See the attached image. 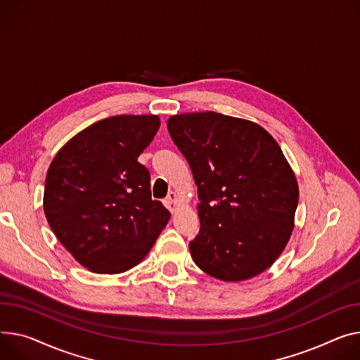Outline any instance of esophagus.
Returning <instances> with one entry per match:
<instances>
[{"instance_id": "1", "label": "esophagus", "mask_w": 360, "mask_h": 360, "mask_svg": "<svg viewBox=\"0 0 360 360\" xmlns=\"http://www.w3.org/2000/svg\"><path fill=\"white\" fill-rule=\"evenodd\" d=\"M165 205L166 208L169 210L171 212H175L176 208H178V198H176V194L175 193H169L167 194V197L165 198Z\"/></svg>"}]
</instances>
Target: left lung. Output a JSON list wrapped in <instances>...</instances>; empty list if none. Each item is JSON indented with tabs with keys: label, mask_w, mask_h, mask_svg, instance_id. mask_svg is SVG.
<instances>
[{
	"label": "left lung",
	"mask_w": 360,
	"mask_h": 360,
	"mask_svg": "<svg viewBox=\"0 0 360 360\" xmlns=\"http://www.w3.org/2000/svg\"><path fill=\"white\" fill-rule=\"evenodd\" d=\"M167 130L198 186L197 266L221 281L266 271L288 243L298 184L276 140L259 124L214 111L172 115Z\"/></svg>",
	"instance_id": "obj_1"
}]
</instances>
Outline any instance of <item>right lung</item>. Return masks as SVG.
Segmentation results:
<instances>
[{"instance_id":"1","label":"right lung","mask_w":360,"mask_h":360,"mask_svg":"<svg viewBox=\"0 0 360 360\" xmlns=\"http://www.w3.org/2000/svg\"><path fill=\"white\" fill-rule=\"evenodd\" d=\"M158 115H114L72 137L47 169L43 208L63 248L97 274L140 263L171 219L152 200L137 158L159 130Z\"/></svg>"}]
</instances>
